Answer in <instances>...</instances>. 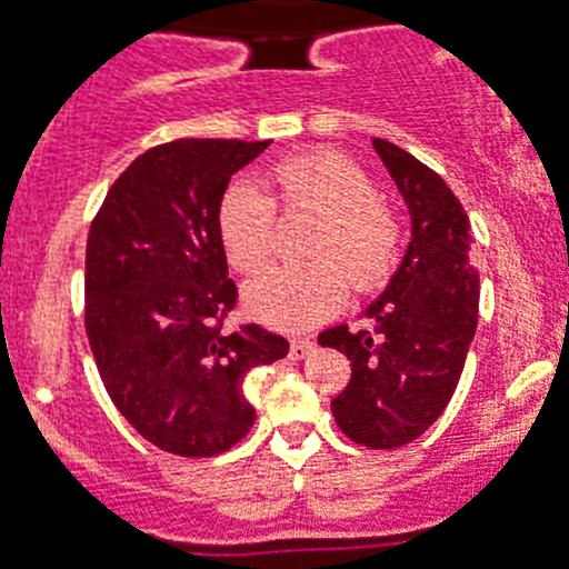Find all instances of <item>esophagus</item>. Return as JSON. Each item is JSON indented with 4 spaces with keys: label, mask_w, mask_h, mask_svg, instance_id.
<instances>
[{
    "label": "esophagus",
    "mask_w": 569,
    "mask_h": 569,
    "mask_svg": "<svg viewBox=\"0 0 569 569\" xmlns=\"http://www.w3.org/2000/svg\"><path fill=\"white\" fill-rule=\"evenodd\" d=\"M315 350V342H309V339H291L289 345V359H295V362H300V359H306Z\"/></svg>",
    "instance_id": "1"
}]
</instances>
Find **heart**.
<instances>
[{
    "instance_id": "obj_1",
    "label": "heart",
    "mask_w": 569,
    "mask_h": 569,
    "mask_svg": "<svg viewBox=\"0 0 569 569\" xmlns=\"http://www.w3.org/2000/svg\"><path fill=\"white\" fill-rule=\"evenodd\" d=\"M272 199L249 182H232L216 207V232L236 272H258L272 254L274 207L315 212L317 224L302 243L315 254L260 272L243 289V306L267 326L309 328L342 306L348 280L370 291L387 280L401 247L396 212L376 199L373 179L339 151L295 153L269 171Z\"/></svg>"
}]
</instances>
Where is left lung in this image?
I'll list each match as a JSON object with an SVG mask.
<instances>
[{
	"label": "left lung",
	"mask_w": 569,
	"mask_h": 569,
	"mask_svg": "<svg viewBox=\"0 0 569 569\" xmlns=\"http://www.w3.org/2000/svg\"><path fill=\"white\" fill-rule=\"evenodd\" d=\"M410 207L412 238L398 272L365 309L368 328L317 337L350 359V381L331 401L339 429L368 449L421 438L446 410L477 331L480 272L471 224L449 184L405 148L373 140Z\"/></svg>",
	"instance_id": "1"
}]
</instances>
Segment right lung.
Returning a JSON list of instances; mask_svg holds the SVG:
<instances>
[{
	"label": "right lung",
	"mask_w": 569,
	"mask_h": 569,
	"mask_svg": "<svg viewBox=\"0 0 569 569\" xmlns=\"http://www.w3.org/2000/svg\"><path fill=\"white\" fill-rule=\"evenodd\" d=\"M269 140H173L140 153L87 238L89 348L120 416L162 452L212 458L254 423L243 379L289 353L267 328L227 331L238 289L216 232L230 177Z\"/></svg>",
	"instance_id": "add662e5"
}]
</instances>
